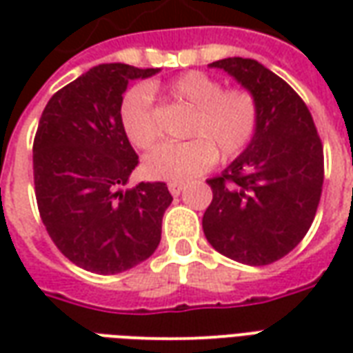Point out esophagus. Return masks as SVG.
Returning <instances> with one entry per match:
<instances>
[{"instance_id": "esophagus-1", "label": "esophagus", "mask_w": 353, "mask_h": 353, "mask_svg": "<svg viewBox=\"0 0 353 353\" xmlns=\"http://www.w3.org/2000/svg\"><path fill=\"white\" fill-rule=\"evenodd\" d=\"M185 189V183H176V181H172V183H168V191L174 194V196H177V194H181V191Z\"/></svg>"}]
</instances>
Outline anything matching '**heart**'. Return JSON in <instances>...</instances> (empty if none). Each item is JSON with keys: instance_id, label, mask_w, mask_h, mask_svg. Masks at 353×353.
<instances>
[{"instance_id": "heart-1", "label": "heart", "mask_w": 353, "mask_h": 353, "mask_svg": "<svg viewBox=\"0 0 353 353\" xmlns=\"http://www.w3.org/2000/svg\"><path fill=\"white\" fill-rule=\"evenodd\" d=\"M166 94L192 109L187 141L164 143L145 157V172L154 179L189 181L204 174L219 159L225 162L244 153L259 126V105L248 88H225L202 72H187L166 85ZM121 124L138 149H151L159 139L151 88L132 87L121 103Z\"/></svg>"}]
</instances>
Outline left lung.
<instances>
[{"label":"left lung","mask_w":353,"mask_h":353,"mask_svg":"<svg viewBox=\"0 0 353 353\" xmlns=\"http://www.w3.org/2000/svg\"><path fill=\"white\" fill-rule=\"evenodd\" d=\"M210 68L227 72L255 96L259 126L244 153L208 179L214 199L202 229L225 257L270 265L299 245L316 217L323 145L301 96L257 60L223 58Z\"/></svg>","instance_id":"1"}]
</instances>
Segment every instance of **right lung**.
Masks as SVG:
<instances>
[{
	"label": "right lung",
	"mask_w": 353,
	"mask_h": 353,
	"mask_svg": "<svg viewBox=\"0 0 353 353\" xmlns=\"http://www.w3.org/2000/svg\"><path fill=\"white\" fill-rule=\"evenodd\" d=\"M159 70L100 64L60 88L43 109L34 139L39 215L73 265L119 274L149 259L161 242L172 194L162 181L123 191L138 154L121 124L128 81Z\"/></svg>",
	"instance_id": "right-lung-1"
}]
</instances>
